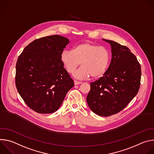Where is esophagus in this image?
Listing matches in <instances>:
<instances>
[{
  "instance_id": "esophagus-1",
  "label": "esophagus",
  "mask_w": 154,
  "mask_h": 154,
  "mask_svg": "<svg viewBox=\"0 0 154 154\" xmlns=\"http://www.w3.org/2000/svg\"><path fill=\"white\" fill-rule=\"evenodd\" d=\"M81 83H82L81 82H79V81H77V80H74V84H75V85H80V84H81Z\"/></svg>"
}]
</instances>
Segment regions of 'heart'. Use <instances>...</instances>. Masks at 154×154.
Segmentation results:
<instances>
[{
	"label": "heart",
	"instance_id": "1",
	"mask_svg": "<svg viewBox=\"0 0 154 154\" xmlns=\"http://www.w3.org/2000/svg\"><path fill=\"white\" fill-rule=\"evenodd\" d=\"M60 60L68 72L72 74L80 64L82 67L75 71L74 76L83 79L91 76L98 78L106 71L110 61V54L104 47L84 42L75 46L73 51H63Z\"/></svg>",
	"mask_w": 154,
	"mask_h": 154
}]
</instances>
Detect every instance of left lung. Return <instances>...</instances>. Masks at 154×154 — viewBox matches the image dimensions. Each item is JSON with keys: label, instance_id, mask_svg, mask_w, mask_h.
I'll return each mask as SVG.
<instances>
[{"label": "left lung", "instance_id": "8db88e82", "mask_svg": "<svg viewBox=\"0 0 154 154\" xmlns=\"http://www.w3.org/2000/svg\"><path fill=\"white\" fill-rule=\"evenodd\" d=\"M103 40L112 46V61L103 76L90 83L86 100L94 113L109 116L122 110L137 94L141 69L137 57L127 47Z\"/></svg>", "mask_w": 154, "mask_h": 154}]
</instances>
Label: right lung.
Masks as SVG:
<instances>
[{"mask_svg":"<svg viewBox=\"0 0 154 154\" xmlns=\"http://www.w3.org/2000/svg\"><path fill=\"white\" fill-rule=\"evenodd\" d=\"M69 42L68 38L58 35L36 39L17 58L16 88L27 105L38 113L57 111L74 85L60 60Z\"/></svg>","mask_w":154,"mask_h":154,"instance_id":"1","label":"right lung"}]
</instances>
